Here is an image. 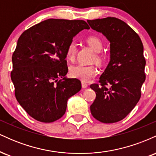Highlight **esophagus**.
Here are the masks:
<instances>
[{
	"mask_svg": "<svg viewBox=\"0 0 156 156\" xmlns=\"http://www.w3.org/2000/svg\"><path fill=\"white\" fill-rule=\"evenodd\" d=\"M81 85H82V87H83V89H86L88 87V84H87V83H86L85 81H82L81 82Z\"/></svg>",
	"mask_w": 156,
	"mask_h": 156,
	"instance_id": "34e87169",
	"label": "esophagus"
}]
</instances>
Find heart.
<instances>
[{"mask_svg": "<svg viewBox=\"0 0 156 156\" xmlns=\"http://www.w3.org/2000/svg\"><path fill=\"white\" fill-rule=\"evenodd\" d=\"M87 44L90 46V48L95 53H100L103 49V44L98 37H89L87 39ZM77 52V45L75 42H70L68 44L67 51H66V56L69 61H73L76 58ZM96 60L98 62H101V57L100 55H97ZM97 74L96 68L93 66H87L83 64H78V65L73 66L69 69V75L73 78H78L83 81H88Z\"/></svg>", "mask_w": 156, "mask_h": 156, "instance_id": "heart-1", "label": "heart"}]
</instances>
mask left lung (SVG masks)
I'll return each instance as SVG.
<instances>
[{
	"mask_svg": "<svg viewBox=\"0 0 156 156\" xmlns=\"http://www.w3.org/2000/svg\"><path fill=\"white\" fill-rule=\"evenodd\" d=\"M87 23L110 42V61L100 77L101 85L90 86L96 92L91 113L101 122H117L124 119L140 99L145 80L144 47L139 35L121 20L106 17L88 20Z\"/></svg>",
	"mask_w": 156,
	"mask_h": 156,
	"instance_id": "obj_1",
	"label": "left lung"
}]
</instances>
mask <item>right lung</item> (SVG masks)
I'll return each mask as SVG.
<instances>
[{"mask_svg":"<svg viewBox=\"0 0 156 156\" xmlns=\"http://www.w3.org/2000/svg\"><path fill=\"white\" fill-rule=\"evenodd\" d=\"M89 27L83 20L48 19L19 37L11 78L20 105L35 119L53 122L65 114L68 99L81 89L68 78L66 51L75 36Z\"/></svg>","mask_w":156,"mask_h":156,"instance_id":"obj_1","label":"right lung"}]
</instances>
